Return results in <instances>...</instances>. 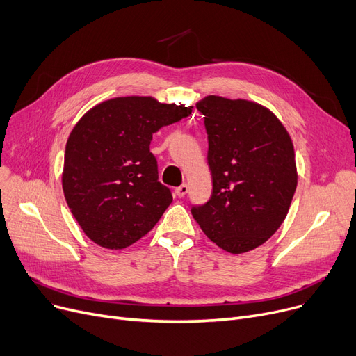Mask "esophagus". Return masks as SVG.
I'll return each mask as SVG.
<instances>
[{"instance_id": "esophagus-1", "label": "esophagus", "mask_w": 356, "mask_h": 356, "mask_svg": "<svg viewBox=\"0 0 356 356\" xmlns=\"http://www.w3.org/2000/svg\"><path fill=\"white\" fill-rule=\"evenodd\" d=\"M188 191H189V188H188V184H180L179 188H176V195L179 196V197H183V196H186V193H188Z\"/></svg>"}]
</instances>
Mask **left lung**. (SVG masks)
<instances>
[{
	"instance_id": "left-lung-1",
	"label": "left lung",
	"mask_w": 356,
	"mask_h": 356,
	"mask_svg": "<svg viewBox=\"0 0 356 356\" xmlns=\"http://www.w3.org/2000/svg\"><path fill=\"white\" fill-rule=\"evenodd\" d=\"M196 108L204 115L213 188L192 215L219 248L255 250L284 222L297 188L291 138L268 108L252 101L209 95Z\"/></svg>"
}]
</instances>
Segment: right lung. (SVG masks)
<instances>
[{"label":"right lung","instance_id":"obj_1","mask_svg":"<svg viewBox=\"0 0 356 356\" xmlns=\"http://www.w3.org/2000/svg\"><path fill=\"white\" fill-rule=\"evenodd\" d=\"M193 106L122 97L89 109L66 143L62 186L67 207L89 239L122 250L154 228L172 192L159 181L149 153L161 127L191 115Z\"/></svg>","mask_w":356,"mask_h":356}]
</instances>
